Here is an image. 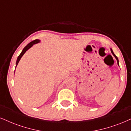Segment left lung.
Returning a JSON list of instances; mask_svg holds the SVG:
<instances>
[{"label":"left lung","mask_w":131,"mask_h":131,"mask_svg":"<svg viewBox=\"0 0 131 131\" xmlns=\"http://www.w3.org/2000/svg\"><path fill=\"white\" fill-rule=\"evenodd\" d=\"M111 52H112V54H113V55H114V57H115V58H116V59H117V63H118V66H119V61H118V58L117 57V56H116V55H115V54H114V52H113L112 50V49H111Z\"/></svg>","instance_id":"left-lung-1"}]
</instances>
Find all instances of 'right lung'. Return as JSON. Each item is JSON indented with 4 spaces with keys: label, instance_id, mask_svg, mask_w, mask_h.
Listing matches in <instances>:
<instances>
[{
    "label": "right lung",
    "instance_id": "right-lung-1",
    "mask_svg": "<svg viewBox=\"0 0 131 131\" xmlns=\"http://www.w3.org/2000/svg\"><path fill=\"white\" fill-rule=\"evenodd\" d=\"M40 42V40H39V39H36V40H34V41H33L32 42H30L28 43V45H27V46H26L25 47H24V48L23 49V50L22 51V52H21V53L20 54H19V56H18V58H17V61H16V66H17V64H18V63H19V61H20V58H22V56L24 55V53H25V52H26V51L28 50L29 49V48H31L32 46H33L34 44H35V43H38V42ZM14 73H15V70H14Z\"/></svg>",
    "mask_w": 131,
    "mask_h": 131
}]
</instances>
